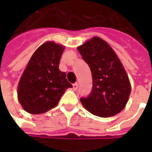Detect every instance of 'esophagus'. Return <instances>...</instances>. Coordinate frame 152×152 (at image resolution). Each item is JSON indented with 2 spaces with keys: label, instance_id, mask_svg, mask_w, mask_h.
Segmentation results:
<instances>
[{
  "label": "esophagus",
  "instance_id": "1",
  "mask_svg": "<svg viewBox=\"0 0 152 152\" xmlns=\"http://www.w3.org/2000/svg\"><path fill=\"white\" fill-rule=\"evenodd\" d=\"M77 88H78V83H73V90H74V91H76Z\"/></svg>",
  "mask_w": 152,
  "mask_h": 152
}]
</instances>
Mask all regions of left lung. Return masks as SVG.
Masks as SVG:
<instances>
[{"label":"left lung","instance_id":"obj_1","mask_svg":"<svg viewBox=\"0 0 152 152\" xmlns=\"http://www.w3.org/2000/svg\"><path fill=\"white\" fill-rule=\"evenodd\" d=\"M92 76V90L81 103L99 117L119 113L126 106L131 91L128 75L118 56L106 41L94 37L78 48Z\"/></svg>","mask_w":152,"mask_h":152}]
</instances>
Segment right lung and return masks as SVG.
Returning a JSON list of instances; mask_svg holds the SVG:
<instances>
[{
	"label": "right lung",
	"instance_id": "right-lung-1",
	"mask_svg": "<svg viewBox=\"0 0 152 152\" xmlns=\"http://www.w3.org/2000/svg\"><path fill=\"white\" fill-rule=\"evenodd\" d=\"M63 50L54 42H46L32 54L17 89L18 100L26 112L46 113L57 106L66 89L72 87L66 73L59 69Z\"/></svg>",
	"mask_w": 152,
	"mask_h": 152
}]
</instances>
